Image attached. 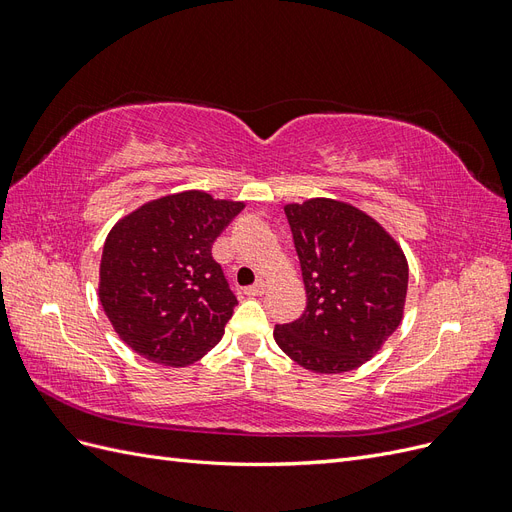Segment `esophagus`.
<instances>
[{"label": "esophagus", "mask_w": 512, "mask_h": 512, "mask_svg": "<svg viewBox=\"0 0 512 512\" xmlns=\"http://www.w3.org/2000/svg\"><path fill=\"white\" fill-rule=\"evenodd\" d=\"M267 282L265 280H258L254 286H250V288H245V294L247 297H260V294H265L267 292Z\"/></svg>", "instance_id": "34e87169"}]
</instances>
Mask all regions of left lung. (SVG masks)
I'll list each match as a JSON object with an SVG mask.
<instances>
[{"instance_id": "1", "label": "left lung", "mask_w": 512, "mask_h": 512, "mask_svg": "<svg viewBox=\"0 0 512 512\" xmlns=\"http://www.w3.org/2000/svg\"><path fill=\"white\" fill-rule=\"evenodd\" d=\"M301 260L307 307L273 337L314 374H344L378 354L404 318L408 260L363 209L335 198L284 207Z\"/></svg>"}]
</instances>
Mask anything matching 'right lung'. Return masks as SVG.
Listing matches in <instances>:
<instances>
[{
    "mask_svg": "<svg viewBox=\"0 0 512 512\" xmlns=\"http://www.w3.org/2000/svg\"><path fill=\"white\" fill-rule=\"evenodd\" d=\"M243 207L188 190L117 220L104 241L98 299L123 344L151 363L185 367L220 342L237 299L211 245Z\"/></svg>",
    "mask_w": 512,
    "mask_h": 512,
    "instance_id": "obj_1",
    "label": "right lung"
}]
</instances>
